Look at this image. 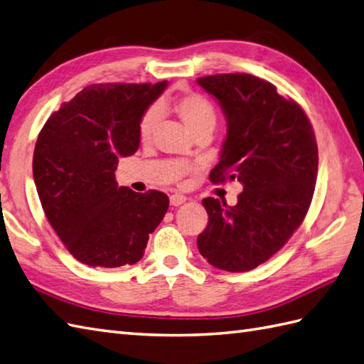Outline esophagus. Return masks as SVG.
<instances>
[{
    "mask_svg": "<svg viewBox=\"0 0 364 364\" xmlns=\"http://www.w3.org/2000/svg\"><path fill=\"white\" fill-rule=\"evenodd\" d=\"M186 200H188V198L181 196V193H173V196H171V205L172 206H180V205H183Z\"/></svg>",
    "mask_w": 364,
    "mask_h": 364,
    "instance_id": "esophagus-1",
    "label": "esophagus"
}]
</instances>
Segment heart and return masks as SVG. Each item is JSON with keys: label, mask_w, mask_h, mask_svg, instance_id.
I'll list each match as a JSON object with an SVG mask.
<instances>
[{"label": "heart", "mask_w": 364, "mask_h": 364, "mask_svg": "<svg viewBox=\"0 0 364 364\" xmlns=\"http://www.w3.org/2000/svg\"><path fill=\"white\" fill-rule=\"evenodd\" d=\"M172 112L180 117V121L186 125L193 136L201 133H213L217 124V112L215 107L210 104V100L200 92L188 91L176 96L172 100ZM159 122V108L150 107L147 108L139 121V138L142 142H149L154 136L156 125Z\"/></svg>", "instance_id": "1"}]
</instances>
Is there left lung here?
<instances>
[{
    "instance_id": "obj_1",
    "label": "left lung",
    "mask_w": 364,
    "mask_h": 364,
    "mask_svg": "<svg viewBox=\"0 0 364 364\" xmlns=\"http://www.w3.org/2000/svg\"><path fill=\"white\" fill-rule=\"evenodd\" d=\"M220 102L228 133L214 184L237 180V205L203 200L209 215L198 251L225 272H250L274 256L307 215L318 173V146L306 112L273 83L234 73L198 77Z\"/></svg>"
}]
</instances>
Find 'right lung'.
Instances as JSON below:
<instances>
[{
	"mask_svg": "<svg viewBox=\"0 0 364 364\" xmlns=\"http://www.w3.org/2000/svg\"><path fill=\"white\" fill-rule=\"evenodd\" d=\"M167 82L92 83L48 117L32 171L45 215L90 267L133 265L168 208L164 192L117 188L119 156L139 147V121Z\"/></svg>",
	"mask_w": 364,
	"mask_h": 364,
	"instance_id": "right-lung-1",
	"label": "right lung"
}]
</instances>
